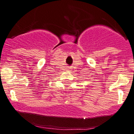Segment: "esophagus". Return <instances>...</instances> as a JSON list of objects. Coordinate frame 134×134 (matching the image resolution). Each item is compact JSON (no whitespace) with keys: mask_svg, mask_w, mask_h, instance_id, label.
<instances>
[{"mask_svg":"<svg viewBox=\"0 0 134 134\" xmlns=\"http://www.w3.org/2000/svg\"><path fill=\"white\" fill-rule=\"evenodd\" d=\"M68 70H71V68H68Z\"/></svg>","mask_w":134,"mask_h":134,"instance_id":"obj_1","label":"esophagus"}]
</instances>
